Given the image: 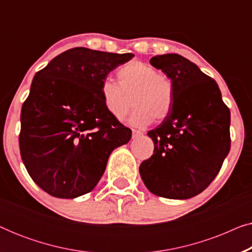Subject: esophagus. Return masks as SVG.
<instances>
[{"label": "esophagus", "mask_w": 252, "mask_h": 252, "mask_svg": "<svg viewBox=\"0 0 252 252\" xmlns=\"http://www.w3.org/2000/svg\"><path fill=\"white\" fill-rule=\"evenodd\" d=\"M132 134H133L134 139H135V137H139V136L142 135L143 133L141 132V130H139V129H133V130H132Z\"/></svg>", "instance_id": "obj_1"}]
</instances>
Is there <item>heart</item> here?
Segmentation results:
<instances>
[{"mask_svg": "<svg viewBox=\"0 0 252 252\" xmlns=\"http://www.w3.org/2000/svg\"><path fill=\"white\" fill-rule=\"evenodd\" d=\"M117 78L118 82L106 79L99 88L103 104L113 118L123 119L132 105L135 109L129 122L135 126L167 118L174 103V85L167 74L143 62L132 61L119 68Z\"/></svg>", "mask_w": 252, "mask_h": 252, "instance_id": "heart-1", "label": "heart"}]
</instances>
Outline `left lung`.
Returning a JSON list of instances; mask_svg holds the SVG:
<instances>
[{"mask_svg":"<svg viewBox=\"0 0 252 252\" xmlns=\"http://www.w3.org/2000/svg\"><path fill=\"white\" fill-rule=\"evenodd\" d=\"M150 64L174 85L173 108L148 132L154 155L140 165L153 194L187 199L202 192L219 173L230 149V112L217 82L178 54L158 55Z\"/></svg>","mask_w":252,"mask_h":252,"instance_id":"8db88e82","label":"left lung"}]
</instances>
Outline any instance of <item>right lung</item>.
<instances>
[{
  "label": "right lung",
  "mask_w": 252,
  "mask_h": 252,
  "mask_svg": "<svg viewBox=\"0 0 252 252\" xmlns=\"http://www.w3.org/2000/svg\"><path fill=\"white\" fill-rule=\"evenodd\" d=\"M134 55L78 47L36 72L20 115L19 149L30 177L54 197L92 191L110 154L132 130L106 111L99 88Z\"/></svg>",
  "instance_id": "1"
}]
</instances>
